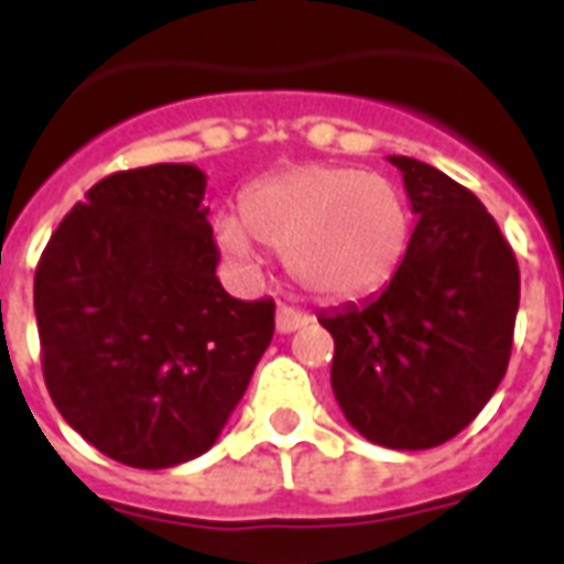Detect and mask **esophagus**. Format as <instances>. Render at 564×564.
<instances>
[{
    "label": "esophagus",
    "mask_w": 564,
    "mask_h": 564,
    "mask_svg": "<svg viewBox=\"0 0 564 564\" xmlns=\"http://www.w3.org/2000/svg\"><path fill=\"white\" fill-rule=\"evenodd\" d=\"M307 323H311V317H307L305 311H299V307L293 305L278 307V332H281V335H290V332L302 329Z\"/></svg>",
    "instance_id": "esophagus-1"
}]
</instances>
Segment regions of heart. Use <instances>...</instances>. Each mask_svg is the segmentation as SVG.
Returning <instances> with one entry per match:
<instances>
[{"instance_id":"b5f03b06","label":"heart","mask_w":564,"mask_h":564,"mask_svg":"<svg viewBox=\"0 0 564 564\" xmlns=\"http://www.w3.org/2000/svg\"><path fill=\"white\" fill-rule=\"evenodd\" d=\"M257 241L286 257L293 281L319 299L380 290L411 245V205L387 174L350 165H302L257 184L241 220L220 223V245L238 259Z\"/></svg>"}]
</instances>
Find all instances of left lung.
<instances>
[{
	"instance_id": "left-lung-1",
	"label": "left lung",
	"mask_w": 564,
	"mask_h": 564,
	"mask_svg": "<svg viewBox=\"0 0 564 564\" xmlns=\"http://www.w3.org/2000/svg\"><path fill=\"white\" fill-rule=\"evenodd\" d=\"M420 217L387 290L319 314L335 338L332 390L371 444L429 449L484 411L508 371L520 265L471 189L390 156Z\"/></svg>"
}]
</instances>
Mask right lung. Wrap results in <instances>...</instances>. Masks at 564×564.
<instances>
[{
    "label": "right lung",
    "instance_id": "right-lung-1",
    "mask_svg": "<svg viewBox=\"0 0 564 564\" xmlns=\"http://www.w3.org/2000/svg\"><path fill=\"white\" fill-rule=\"evenodd\" d=\"M208 177L160 162L102 177L35 269L42 371L80 437L132 468L214 447L274 335V302L217 281Z\"/></svg>",
    "mask_w": 564,
    "mask_h": 564
}]
</instances>
